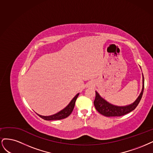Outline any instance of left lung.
I'll return each instance as SVG.
<instances>
[{
    "instance_id": "8db88e82",
    "label": "left lung",
    "mask_w": 153,
    "mask_h": 153,
    "mask_svg": "<svg viewBox=\"0 0 153 153\" xmlns=\"http://www.w3.org/2000/svg\"><path fill=\"white\" fill-rule=\"evenodd\" d=\"M144 76L142 75V90L139 95V97L137 98V100L130 105L126 106H116L112 105L111 103L107 102L105 100L103 99V98L100 97L98 94L97 91H95L96 96L95 99L94 100V105L97 111L100 113V114L107 116H121L125 115L128 113L130 112L131 111H134L137 106L139 104L142 95L144 92Z\"/></svg>"
}]
</instances>
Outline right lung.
Segmentation results:
<instances>
[{
    "label": "right lung",
    "instance_id": "1",
    "mask_svg": "<svg viewBox=\"0 0 153 153\" xmlns=\"http://www.w3.org/2000/svg\"><path fill=\"white\" fill-rule=\"evenodd\" d=\"M79 95V93H77V94L73 98V99L71 100V102L68 103V105L62 111H60V112H57L56 114H55L51 116H41L38 114V116H40L42 119L45 120H48V121H51V120H62L64 119V118L67 117L68 116H69L73 109L74 108V105H75V102L76 101V99L77 97Z\"/></svg>",
    "mask_w": 153,
    "mask_h": 153
}]
</instances>
